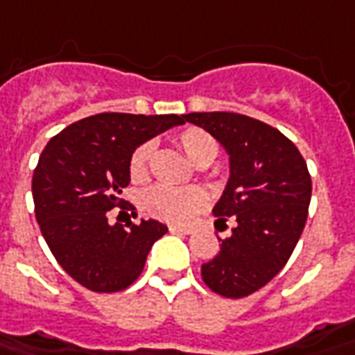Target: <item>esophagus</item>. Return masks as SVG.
Listing matches in <instances>:
<instances>
[{
	"mask_svg": "<svg viewBox=\"0 0 355 355\" xmlns=\"http://www.w3.org/2000/svg\"><path fill=\"white\" fill-rule=\"evenodd\" d=\"M171 232H175V234H190L192 229H188V227H178V225H171L169 227Z\"/></svg>",
	"mask_w": 355,
	"mask_h": 355,
	"instance_id": "obj_1",
	"label": "esophagus"
}]
</instances>
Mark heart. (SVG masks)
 Segmentation results:
<instances>
[{
	"instance_id": "obj_1",
	"label": "heart",
	"mask_w": 355,
	"mask_h": 355,
	"mask_svg": "<svg viewBox=\"0 0 355 355\" xmlns=\"http://www.w3.org/2000/svg\"><path fill=\"white\" fill-rule=\"evenodd\" d=\"M178 148L186 153V157L198 167H207L219 153V144L207 130L198 126H188L175 136ZM153 157V144L144 142L136 146V150L128 161V173L132 182H146L150 178V165ZM205 194L200 188H175V186H153L142 198V205L152 217L167 223L184 225L192 220L205 207Z\"/></svg>"
}]
</instances>
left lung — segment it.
I'll return each instance as SVG.
<instances>
[{
  "label": "left lung",
  "mask_w": 355,
  "mask_h": 355,
  "mask_svg": "<svg viewBox=\"0 0 355 355\" xmlns=\"http://www.w3.org/2000/svg\"><path fill=\"white\" fill-rule=\"evenodd\" d=\"M182 119L205 128L230 155L229 184L213 213L217 225H236L202 265V279L219 296L246 298L281 272L298 244L311 200L309 171L298 148L257 119L227 111Z\"/></svg>",
  "instance_id": "left-lung-1"
}]
</instances>
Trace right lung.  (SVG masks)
Listing matches in <instances>:
<instances>
[{
	"instance_id": "add662e5",
	"label": "right lung",
	"mask_w": 355,
	"mask_h": 355,
	"mask_svg": "<svg viewBox=\"0 0 355 355\" xmlns=\"http://www.w3.org/2000/svg\"><path fill=\"white\" fill-rule=\"evenodd\" d=\"M178 115L98 113L76 121L48 142L32 177L34 213L42 236L69 277L92 292H119L140 277L159 220L109 225V211L132 209L119 196L130 182L128 161L146 140Z\"/></svg>"
}]
</instances>
